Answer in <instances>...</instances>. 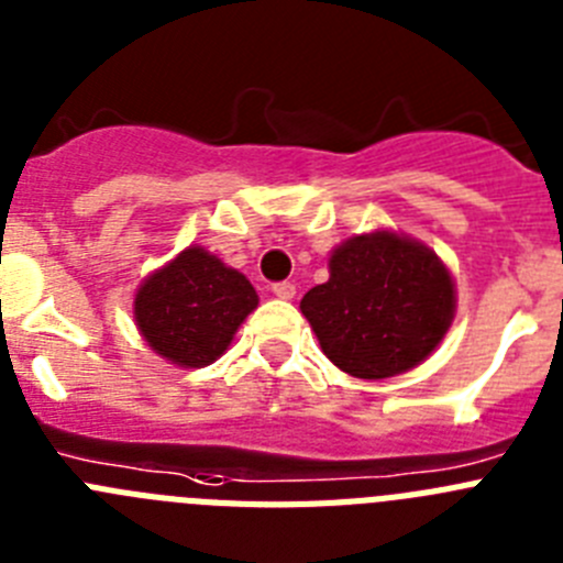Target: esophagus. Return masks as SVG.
<instances>
[{
	"label": "esophagus",
	"instance_id": "1",
	"mask_svg": "<svg viewBox=\"0 0 563 563\" xmlns=\"http://www.w3.org/2000/svg\"><path fill=\"white\" fill-rule=\"evenodd\" d=\"M273 296L290 301V298L296 296V285H292V282H276V285H273Z\"/></svg>",
	"mask_w": 563,
	"mask_h": 563
}]
</instances>
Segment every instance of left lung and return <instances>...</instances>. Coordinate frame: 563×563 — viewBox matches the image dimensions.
<instances>
[{
  "mask_svg": "<svg viewBox=\"0 0 563 563\" xmlns=\"http://www.w3.org/2000/svg\"><path fill=\"white\" fill-rule=\"evenodd\" d=\"M324 355L363 380L415 369L454 318V282L434 251L377 231L343 242L330 282L301 298Z\"/></svg>",
  "mask_w": 563,
  "mask_h": 563,
  "instance_id": "8db88e82",
  "label": "left lung"
}]
</instances>
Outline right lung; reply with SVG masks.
<instances>
[{"label":"right lung","instance_id":"1","mask_svg":"<svg viewBox=\"0 0 563 563\" xmlns=\"http://www.w3.org/2000/svg\"><path fill=\"white\" fill-rule=\"evenodd\" d=\"M256 305V290L242 273L202 247H186L143 282L134 296V321L157 355L200 369L228 350Z\"/></svg>","mask_w":563,"mask_h":563}]
</instances>
